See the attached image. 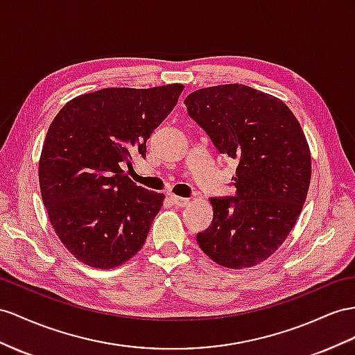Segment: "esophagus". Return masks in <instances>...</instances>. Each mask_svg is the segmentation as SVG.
Wrapping results in <instances>:
<instances>
[{
  "label": "esophagus",
  "instance_id": "esophagus-1",
  "mask_svg": "<svg viewBox=\"0 0 355 355\" xmlns=\"http://www.w3.org/2000/svg\"><path fill=\"white\" fill-rule=\"evenodd\" d=\"M169 199L172 201V204L177 205V207H187L189 205V199L186 198H181V196H175V195H171Z\"/></svg>",
  "mask_w": 355,
  "mask_h": 355
}]
</instances>
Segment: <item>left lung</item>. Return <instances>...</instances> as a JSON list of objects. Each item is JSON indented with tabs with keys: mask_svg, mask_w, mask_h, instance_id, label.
Listing matches in <instances>:
<instances>
[{
	"mask_svg": "<svg viewBox=\"0 0 355 355\" xmlns=\"http://www.w3.org/2000/svg\"><path fill=\"white\" fill-rule=\"evenodd\" d=\"M216 150L237 160L235 196L211 198L213 222L196 241L228 268L257 266L285 241L311 184V151L291 109L241 84L208 87L184 100Z\"/></svg>",
	"mask_w": 355,
	"mask_h": 355,
	"instance_id": "1",
	"label": "left lung"
}]
</instances>
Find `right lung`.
<instances>
[{"mask_svg":"<svg viewBox=\"0 0 355 355\" xmlns=\"http://www.w3.org/2000/svg\"><path fill=\"white\" fill-rule=\"evenodd\" d=\"M184 87L105 88L62 106L44 138L39 181L51 223L69 252L94 268L124 264L144 246L165 195L136 186L123 165Z\"/></svg>","mask_w":355,"mask_h":355,"instance_id":"1","label":"right lung"}]
</instances>
